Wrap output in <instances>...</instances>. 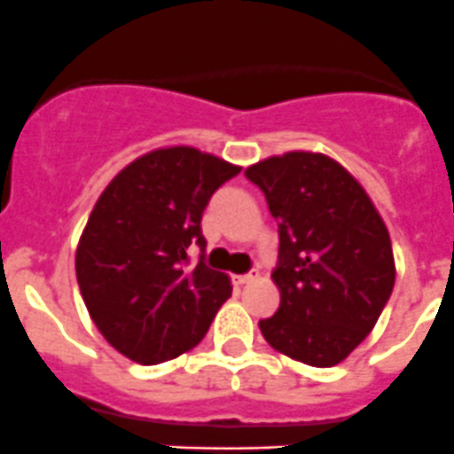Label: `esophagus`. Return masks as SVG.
<instances>
[{"mask_svg": "<svg viewBox=\"0 0 454 454\" xmlns=\"http://www.w3.org/2000/svg\"><path fill=\"white\" fill-rule=\"evenodd\" d=\"M257 277H259V272H257V270H250L248 275H239V277H235V281H237V284L244 286V284H250V281H254V279H257Z\"/></svg>", "mask_w": 454, "mask_h": 454, "instance_id": "1", "label": "esophagus"}]
</instances>
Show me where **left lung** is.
<instances>
[{"label": "left lung", "mask_w": 454, "mask_h": 454, "mask_svg": "<svg viewBox=\"0 0 454 454\" xmlns=\"http://www.w3.org/2000/svg\"><path fill=\"white\" fill-rule=\"evenodd\" d=\"M279 223L281 294L263 339L315 368L344 362L368 337L395 286L388 228L362 184L324 153L290 151L246 168Z\"/></svg>", "instance_id": "8db88e82"}]
</instances>
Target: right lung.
I'll use <instances>...</instances> for the list:
<instances>
[{"mask_svg":"<svg viewBox=\"0 0 454 454\" xmlns=\"http://www.w3.org/2000/svg\"><path fill=\"white\" fill-rule=\"evenodd\" d=\"M241 166L192 146L157 148L130 161L97 200L74 253L88 315L124 357L144 366L200 344L232 286L204 262L201 215Z\"/></svg>","mask_w":454,"mask_h":454,"instance_id":"right-lung-1","label":"right lung"}]
</instances>
